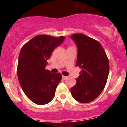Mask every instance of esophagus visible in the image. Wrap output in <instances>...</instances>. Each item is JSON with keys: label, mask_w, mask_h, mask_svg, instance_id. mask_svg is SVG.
Masks as SVG:
<instances>
[{"label": "esophagus", "mask_w": 127, "mask_h": 127, "mask_svg": "<svg viewBox=\"0 0 127 127\" xmlns=\"http://www.w3.org/2000/svg\"><path fill=\"white\" fill-rule=\"evenodd\" d=\"M67 78V76H62V79H64V80H65V79H66Z\"/></svg>", "instance_id": "34e87169"}]
</instances>
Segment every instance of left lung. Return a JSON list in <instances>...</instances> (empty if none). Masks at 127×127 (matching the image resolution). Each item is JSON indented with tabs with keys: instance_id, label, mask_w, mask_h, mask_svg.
<instances>
[{
	"instance_id": "obj_1",
	"label": "left lung",
	"mask_w": 127,
	"mask_h": 127,
	"mask_svg": "<svg viewBox=\"0 0 127 127\" xmlns=\"http://www.w3.org/2000/svg\"><path fill=\"white\" fill-rule=\"evenodd\" d=\"M70 37L77 46L76 65L82 69L76 85L70 88L71 94L79 102H90L98 97L106 85L109 72L108 58L97 40L81 33Z\"/></svg>"
}]
</instances>
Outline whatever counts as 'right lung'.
<instances>
[{"mask_svg": "<svg viewBox=\"0 0 127 127\" xmlns=\"http://www.w3.org/2000/svg\"><path fill=\"white\" fill-rule=\"evenodd\" d=\"M64 39L62 35L54 37L38 35L21 49L17 69L19 83L27 97L35 104H46L55 97L62 75L59 72L51 74L45 67L52 51Z\"/></svg>", "mask_w": 127, "mask_h": 127, "instance_id": "1", "label": "right lung"}]
</instances>
